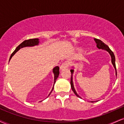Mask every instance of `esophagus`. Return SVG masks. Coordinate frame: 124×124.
<instances>
[{"label":"esophagus","mask_w":124,"mask_h":124,"mask_svg":"<svg viewBox=\"0 0 124 124\" xmlns=\"http://www.w3.org/2000/svg\"><path fill=\"white\" fill-rule=\"evenodd\" d=\"M69 63L68 62H64L61 65V66H60V69L61 70H63V69H66V68H68L69 67Z\"/></svg>","instance_id":"esophagus-1"}]
</instances>
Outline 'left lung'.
<instances>
[{
	"instance_id": "8db88e82",
	"label": "left lung",
	"mask_w": 124,
	"mask_h": 124,
	"mask_svg": "<svg viewBox=\"0 0 124 124\" xmlns=\"http://www.w3.org/2000/svg\"><path fill=\"white\" fill-rule=\"evenodd\" d=\"M94 41L96 42V43L97 44V47L99 49H103V50H105L106 51H107L108 52L109 55H110L111 58V62L112 65H113L114 68L115 70H116V58H115V55L114 54L112 51L109 49V48L108 47V45H107L106 44H104L102 41L100 40V39H96V38H94ZM70 72H71V80H70V85H71V87H72V90L74 92V93L75 94V95L78 97L80 98V97L78 94V93H76V90H75V87H74L73 86V74L74 72V70L73 69H71L70 70ZM92 103H94V101H91Z\"/></svg>"
}]
</instances>
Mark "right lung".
<instances>
[{"mask_svg": "<svg viewBox=\"0 0 124 124\" xmlns=\"http://www.w3.org/2000/svg\"><path fill=\"white\" fill-rule=\"evenodd\" d=\"M39 39H38V38H34V39H28V40L24 41L22 43H21L19 45H18L17 47L16 48L15 51H14V52L12 54L10 57L9 61L11 59V58L13 57V55H15V54L16 53V52H17L19 49H20L21 48H24V47H27V46H35V45H39ZM53 73L54 75V84H55V82H56V79H57L58 77L59 76V66H56L54 68ZM54 84L53 87H52V91L53 90V89H54ZM52 91H51V92H50V93L49 94L48 96L50 95V94L51 93V92H52Z\"/></svg>", "mask_w": 124, "mask_h": 124, "instance_id": "add662e5", "label": "right lung"}]
</instances>
